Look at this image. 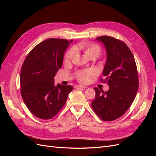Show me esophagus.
<instances>
[{"label":"esophagus","instance_id":"34e87169","mask_svg":"<svg viewBox=\"0 0 156 156\" xmlns=\"http://www.w3.org/2000/svg\"><path fill=\"white\" fill-rule=\"evenodd\" d=\"M75 88H87V87L83 86V85H81V84H78V85L75 86Z\"/></svg>","mask_w":156,"mask_h":156}]
</instances>
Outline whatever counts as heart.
Segmentation results:
<instances>
[{"label": "heart", "instance_id": "1", "mask_svg": "<svg viewBox=\"0 0 156 156\" xmlns=\"http://www.w3.org/2000/svg\"><path fill=\"white\" fill-rule=\"evenodd\" d=\"M80 48L84 50L86 55L88 56L89 58L92 57V56H96V57H98L101 53L100 47L98 44H95L87 42V43L83 44ZM75 49L74 48H70L65 54L64 58L66 62H68V61L72 59L75 55ZM94 71L92 69L79 71V72H77V79L80 82L86 83L88 81L90 76L94 74Z\"/></svg>", "mask_w": 156, "mask_h": 156}]
</instances>
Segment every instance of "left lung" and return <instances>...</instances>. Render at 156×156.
<instances>
[{
  "label": "left lung",
  "mask_w": 156,
  "mask_h": 156,
  "mask_svg": "<svg viewBox=\"0 0 156 156\" xmlns=\"http://www.w3.org/2000/svg\"><path fill=\"white\" fill-rule=\"evenodd\" d=\"M96 40L104 44L107 61L103 71L108 84L107 92L94 88L92 108L103 121H112L123 115L134 101L139 88L137 68L133 55L124 41L103 36Z\"/></svg>",
  "instance_id": "8db88e82"
}]
</instances>
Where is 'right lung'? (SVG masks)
<instances>
[{
	"label": "right lung",
	"mask_w": 156,
	"mask_h": 156,
	"mask_svg": "<svg viewBox=\"0 0 156 156\" xmlns=\"http://www.w3.org/2000/svg\"><path fill=\"white\" fill-rule=\"evenodd\" d=\"M73 40L49 38L36 45L23 64L21 94L29 110L39 119L49 120L60 111L73 87L58 84L54 77L62 67L66 49Z\"/></svg>",
	"instance_id": "1"
}]
</instances>
